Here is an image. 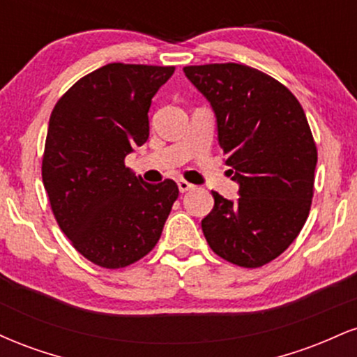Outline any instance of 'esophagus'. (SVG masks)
I'll list each match as a JSON object with an SVG mask.
<instances>
[{"instance_id":"obj_1","label":"esophagus","mask_w":357,"mask_h":357,"mask_svg":"<svg viewBox=\"0 0 357 357\" xmlns=\"http://www.w3.org/2000/svg\"><path fill=\"white\" fill-rule=\"evenodd\" d=\"M178 188H179V191H181V192H186V191L192 190V188H195V184L188 183L186 179H178Z\"/></svg>"}]
</instances>
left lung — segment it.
I'll use <instances>...</instances> for the list:
<instances>
[{
    "instance_id": "left-lung-1",
    "label": "left lung",
    "mask_w": 357,
    "mask_h": 357,
    "mask_svg": "<svg viewBox=\"0 0 357 357\" xmlns=\"http://www.w3.org/2000/svg\"><path fill=\"white\" fill-rule=\"evenodd\" d=\"M184 73L210 100L225 165L240 183L235 203L213 191L204 238L233 265L264 267L297 238L312 204L317 147L304 109L284 84L248 65H190Z\"/></svg>"
}]
</instances>
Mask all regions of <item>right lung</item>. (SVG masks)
<instances>
[{"label":"right lung","mask_w":357,"mask_h":357,"mask_svg":"<svg viewBox=\"0 0 357 357\" xmlns=\"http://www.w3.org/2000/svg\"><path fill=\"white\" fill-rule=\"evenodd\" d=\"M174 67L109 63L82 77L52 110L42 178L60 230L92 264L122 268L155 247L179 190L149 184L126 155L149 137L151 99Z\"/></svg>","instance_id":"obj_1"}]
</instances>
